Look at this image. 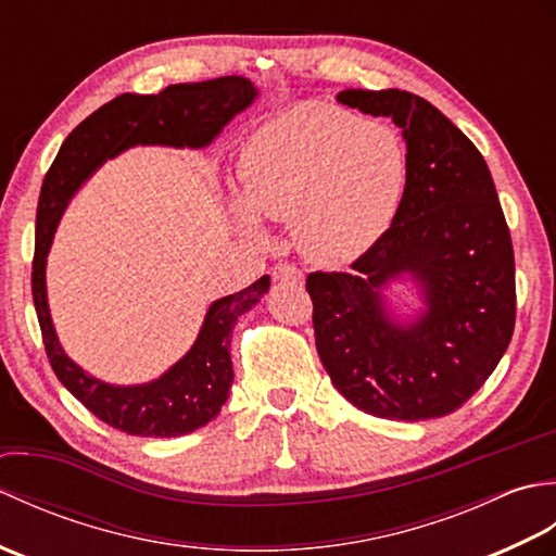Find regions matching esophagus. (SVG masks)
<instances>
[{"label": "esophagus", "mask_w": 556, "mask_h": 556, "mask_svg": "<svg viewBox=\"0 0 556 556\" xmlns=\"http://www.w3.org/2000/svg\"><path fill=\"white\" fill-rule=\"evenodd\" d=\"M271 279H275V281H296V285H301L303 269L296 267V265H291V263H281L275 269H271Z\"/></svg>", "instance_id": "obj_1"}]
</instances>
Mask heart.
Here are the masks:
<instances>
[{
  "mask_svg": "<svg viewBox=\"0 0 556 556\" xmlns=\"http://www.w3.org/2000/svg\"><path fill=\"white\" fill-rule=\"evenodd\" d=\"M239 176L251 215L293 222L305 253L344 263L392 224L408 160L389 126L315 102L260 128L243 150Z\"/></svg>",
  "mask_w": 556,
  "mask_h": 556,
  "instance_id": "obj_1",
  "label": "heart"
}]
</instances>
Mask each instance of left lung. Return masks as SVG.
I'll use <instances>...</instances> for the list:
<instances>
[{
	"mask_svg": "<svg viewBox=\"0 0 556 556\" xmlns=\"http://www.w3.org/2000/svg\"><path fill=\"white\" fill-rule=\"evenodd\" d=\"M337 100L404 131L408 176L396 215L351 271H311L315 346L329 380L375 418L432 420L485 384L516 323L509 227L480 150L406 90H344ZM410 270L426 313L401 326L379 287Z\"/></svg>",
	"mask_w": 556,
	"mask_h": 556,
	"instance_id": "obj_1",
	"label": "left lung"
}]
</instances>
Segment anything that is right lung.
Instances as JSON below:
<instances>
[{
	"label": "right lung",
	"mask_w": 556,
	"mask_h": 556,
	"mask_svg": "<svg viewBox=\"0 0 556 556\" xmlns=\"http://www.w3.org/2000/svg\"><path fill=\"white\" fill-rule=\"evenodd\" d=\"M255 96L253 83L241 76L179 83L157 96L124 92L68 134L45 174L30 275L42 344L59 382L110 428L136 437H179L215 418L233 382L229 346L236 317L260 301L269 289V277H260L248 289L212 303L193 349L160 380L138 387L104 384L83 372L59 346L47 308L45 263L59 217L78 186L104 160L131 146L205 148Z\"/></svg>",
	"instance_id": "obj_1"
}]
</instances>
